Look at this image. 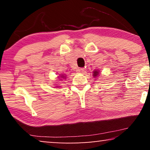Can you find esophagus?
Instances as JSON below:
<instances>
[{"label":"esophagus","mask_w":150,"mask_h":150,"mask_svg":"<svg viewBox=\"0 0 150 150\" xmlns=\"http://www.w3.org/2000/svg\"><path fill=\"white\" fill-rule=\"evenodd\" d=\"M78 72H79V73H84L85 72V69H83V68H79L78 69Z\"/></svg>","instance_id":"obj_1"}]
</instances>
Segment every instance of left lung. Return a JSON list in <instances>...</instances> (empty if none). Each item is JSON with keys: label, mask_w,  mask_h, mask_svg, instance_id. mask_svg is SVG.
<instances>
[{"label": "left lung", "mask_w": 150, "mask_h": 150, "mask_svg": "<svg viewBox=\"0 0 150 150\" xmlns=\"http://www.w3.org/2000/svg\"><path fill=\"white\" fill-rule=\"evenodd\" d=\"M100 71L99 69H98V70H97V69H96V70H94L93 71V76L94 78H96L100 75Z\"/></svg>", "instance_id": "8db88e82"}]
</instances>
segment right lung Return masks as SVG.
<instances>
[{
    "label": "right lung",
    "instance_id": "add662e5",
    "mask_svg": "<svg viewBox=\"0 0 150 150\" xmlns=\"http://www.w3.org/2000/svg\"><path fill=\"white\" fill-rule=\"evenodd\" d=\"M58 78H60V79L61 81L62 79H66V75L65 74H60V76H59L58 77ZM54 86H56V87H61V86H59V85H54Z\"/></svg>",
    "mask_w": 150,
    "mask_h": 150
}]
</instances>
